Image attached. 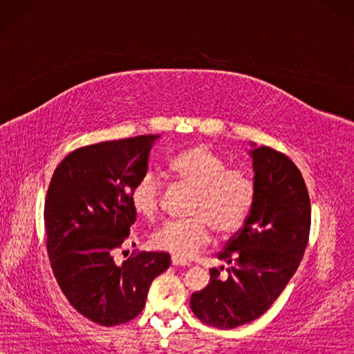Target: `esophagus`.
<instances>
[{
  "mask_svg": "<svg viewBox=\"0 0 354 354\" xmlns=\"http://www.w3.org/2000/svg\"><path fill=\"white\" fill-rule=\"evenodd\" d=\"M171 265H175V266H189L190 263L187 261V260H184V259L176 257V255H171Z\"/></svg>",
  "mask_w": 354,
  "mask_h": 354,
  "instance_id": "1",
  "label": "esophagus"
}]
</instances>
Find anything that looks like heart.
I'll return each mask as SVG.
<instances>
[{"instance_id": "1", "label": "heart", "mask_w": 354, "mask_h": 354, "mask_svg": "<svg viewBox=\"0 0 354 354\" xmlns=\"http://www.w3.org/2000/svg\"><path fill=\"white\" fill-rule=\"evenodd\" d=\"M170 171L194 189L192 217L169 221L158 228L150 243L160 251L192 259L217 234H231L242 228L257 199V184L250 171L228 169V162L208 146L184 150L170 161ZM131 204L138 216L153 221L161 209V183L153 171L138 178L131 190Z\"/></svg>"}]
</instances>
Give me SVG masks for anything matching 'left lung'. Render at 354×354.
<instances>
[{"mask_svg":"<svg viewBox=\"0 0 354 354\" xmlns=\"http://www.w3.org/2000/svg\"><path fill=\"white\" fill-rule=\"evenodd\" d=\"M251 155L257 199L243 227L217 252L232 265L228 278L221 280V270L209 269L208 286L190 299L198 319L223 330L252 322L274 304L298 269L310 234V198L301 171L269 146Z\"/></svg>","mask_w":354,"mask_h":354,"instance_id":"1","label":"left lung"}]
</instances>
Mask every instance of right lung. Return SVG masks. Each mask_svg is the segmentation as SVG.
Segmentation results:
<instances>
[{
  "mask_svg": "<svg viewBox=\"0 0 354 354\" xmlns=\"http://www.w3.org/2000/svg\"><path fill=\"white\" fill-rule=\"evenodd\" d=\"M158 137L73 150L53 173L45 196V246L59 288L80 315L104 327L137 318L150 284L170 266L167 252L133 250L122 266L114 260L132 243L137 213L131 190L147 171Z\"/></svg>",
  "mask_w": 354,
  "mask_h": 354,
  "instance_id": "1",
  "label": "right lung"
}]
</instances>
